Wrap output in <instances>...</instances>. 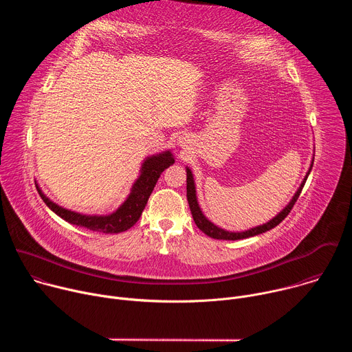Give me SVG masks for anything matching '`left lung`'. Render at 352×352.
<instances>
[{
    "instance_id": "8db88e82",
    "label": "left lung",
    "mask_w": 352,
    "mask_h": 352,
    "mask_svg": "<svg viewBox=\"0 0 352 352\" xmlns=\"http://www.w3.org/2000/svg\"><path fill=\"white\" fill-rule=\"evenodd\" d=\"M312 166H314V160L311 163V167L304 178V181L300 182L298 190L295 192V195L292 196V199L289 200V204L277 214L274 216L270 221H267L266 224L263 226H258V227H254V228H249V230H245V231H236V232H232V231H227L224 228H220L219 226L213 224L204 213H202V209H200L199 204H197V197H196V188H195V181H193V174L192 171L189 170V167H186V197H188V204H189V209H190V213H192V217H193V221L195 224L197 226V228L200 231H204L208 236L210 238H214V239H226V241H236V239H243V238H249V236H254V235H259V234H263L272 228H274L276 226H278L287 216L288 213L291 212V209L294 208L296 199L299 197V193L300 190H302L305 182H307V178L312 170Z\"/></svg>"
}]
</instances>
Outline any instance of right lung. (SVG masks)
Returning a JSON list of instances; mask_svg holds the SVG:
<instances>
[{
    "label": "right lung",
    "instance_id": "1",
    "mask_svg": "<svg viewBox=\"0 0 352 352\" xmlns=\"http://www.w3.org/2000/svg\"><path fill=\"white\" fill-rule=\"evenodd\" d=\"M174 162L175 159L170 150H166V152L159 155L146 157L144 162L142 163L140 174L138 179L133 182L131 188V193L125 199V202L114 213L106 214V216H87V214H80L78 212L64 209L57 204H54L53 200H50L40 189H38V193L44 200V204L65 221L78 227L97 231V232L118 234L129 230L132 226L136 224L162 173L170 166H173Z\"/></svg>",
    "mask_w": 352,
    "mask_h": 352
}]
</instances>
